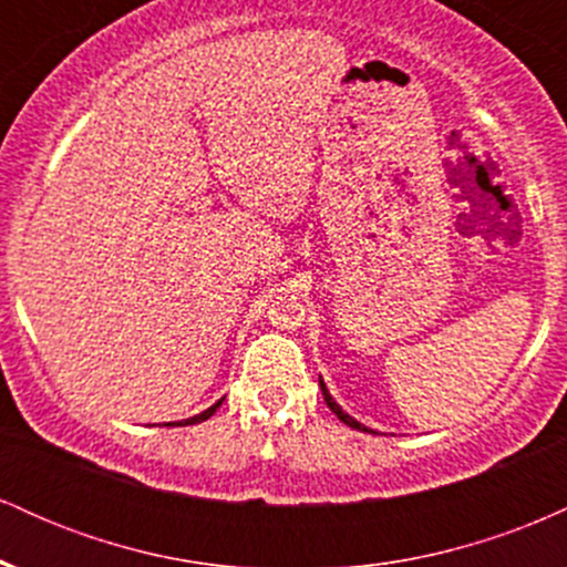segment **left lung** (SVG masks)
<instances>
[{
    "mask_svg": "<svg viewBox=\"0 0 567 567\" xmlns=\"http://www.w3.org/2000/svg\"><path fill=\"white\" fill-rule=\"evenodd\" d=\"M320 386H322V394H324V402H328V408L330 410H333V413L338 415V419H341L343 421V424H347V426H351V429H360V432H373V429H368L365 424H360V421H357V419H351V415L349 413H343V408L341 405H338V402L333 400V396H330V392H328V386H324V381L320 379ZM375 434V432H373Z\"/></svg>",
    "mask_w": 567,
    "mask_h": 567,
    "instance_id": "obj_1",
    "label": "left lung"
}]
</instances>
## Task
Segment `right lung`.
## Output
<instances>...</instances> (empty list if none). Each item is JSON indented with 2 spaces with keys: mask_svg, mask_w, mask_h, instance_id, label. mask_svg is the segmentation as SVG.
Masks as SVG:
<instances>
[{
  "mask_svg": "<svg viewBox=\"0 0 567 567\" xmlns=\"http://www.w3.org/2000/svg\"><path fill=\"white\" fill-rule=\"evenodd\" d=\"M220 402H224V400H218L216 405H210V408H207V410H202L199 415H192V419H186V424H199V421H207V419H210V415L216 413V410L220 408Z\"/></svg>",
  "mask_w": 567,
  "mask_h": 567,
  "instance_id": "obj_1",
  "label": "right lung"
}]
</instances>
